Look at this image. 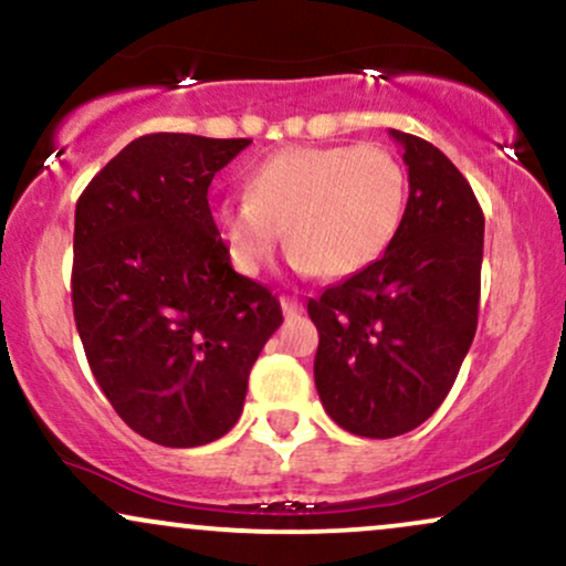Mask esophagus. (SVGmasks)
Returning <instances> with one entry per match:
<instances>
[{"label": "esophagus", "instance_id": "34e87169", "mask_svg": "<svg viewBox=\"0 0 566 566\" xmlns=\"http://www.w3.org/2000/svg\"><path fill=\"white\" fill-rule=\"evenodd\" d=\"M282 311H284V316H287V318L301 316V313H303V303L292 301V297H284V301H282Z\"/></svg>", "mask_w": 566, "mask_h": 566}]
</instances>
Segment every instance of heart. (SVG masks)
<instances>
[{
    "instance_id": "obj_1",
    "label": "heart",
    "mask_w": 566,
    "mask_h": 566,
    "mask_svg": "<svg viewBox=\"0 0 566 566\" xmlns=\"http://www.w3.org/2000/svg\"><path fill=\"white\" fill-rule=\"evenodd\" d=\"M408 174L379 145L287 147L250 174L242 200H221L213 221L231 263L258 274L282 231L303 274L345 279L377 263L403 227Z\"/></svg>"
}]
</instances>
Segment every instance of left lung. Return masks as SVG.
I'll return each mask as SVG.
<instances>
[{
  "label": "left lung",
  "instance_id": "8db88e82",
  "mask_svg": "<svg viewBox=\"0 0 566 566\" xmlns=\"http://www.w3.org/2000/svg\"><path fill=\"white\" fill-rule=\"evenodd\" d=\"M408 166L390 250L308 301L318 398L343 430L398 438L438 411L478 332L485 216L438 147L390 128Z\"/></svg>",
  "mask_w": 566,
  "mask_h": 566
}]
</instances>
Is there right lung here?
Returning a JSON list of instances; mask_svg holds the SVG:
<instances>
[{
  "instance_id": "1",
  "label": "right lung",
  "mask_w": 566,
  "mask_h": 566,
  "mask_svg": "<svg viewBox=\"0 0 566 566\" xmlns=\"http://www.w3.org/2000/svg\"><path fill=\"white\" fill-rule=\"evenodd\" d=\"M250 139L147 134L88 181L73 231V316L99 390L142 438L206 446L242 413L282 305L231 269L208 187Z\"/></svg>"
}]
</instances>
